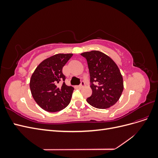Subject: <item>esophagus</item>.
<instances>
[{"label": "esophagus", "mask_w": 158, "mask_h": 158, "mask_svg": "<svg viewBox=\"0 0 158 158\" xmlns=\"http://www.w3.org/2000/svg\"><path fill=\"white\" fill-rule=\"evenodd\" d=\"M85 85V82H84V81H82V82H81V84H80V85H79V88H83L84 85Z\"/></svg>", "instance_id": "34e87169"}]
</instances>
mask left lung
<instances>
[{
  "label": "left lung",
  "mask_w": 158,
  "mask_h": 158,
  "mask_svg": "<svg viewBox=\"0 0 158 158\" xmlns=\"http://www.w3.org/2000/svg\"><path fill=\"white\" fill-rule=\"evenodd\" d=\"M87 60L92 94L86 99L98 109H107L115 104L123 91V79L116 63L99 51L81 53Z\"/></svg>",
  "instance_id": "left-lung-1"
}]
</instances>
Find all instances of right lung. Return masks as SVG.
I'll return each instance as SVG.
<instances>
[{
    "label": "right lung",
    "mask_w": 158,
    "mask_h": 158,
    "mask_svg": "<svg viewBox=\"0 0 158 158\" xmlns=\"http://www.w3.org/2000/svg\"><path fill=\"white\" fill-rule=\"evenodd\" d=\"M72 53H59L43 60L31 75L30 87L32 96L41 108L48 112H57L70 103L74 88L64 83L63 68ZM62 86H59L60 82Z\"/></svg>",
    "instance_id": "obj_1"
}]
</instances>
